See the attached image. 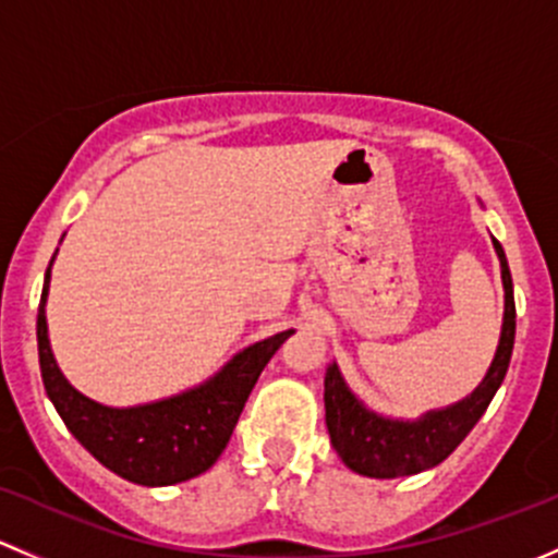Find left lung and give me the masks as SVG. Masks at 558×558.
I'll return each instance as SVG.
<instances>
[{"label": "left lung", "mask_w": 558, "mask_h": 558, "mask_svg": "<svg viewBox=\"0 0 558 558\" xmlns=\"http://www.w3.org/2000/svg\"><path fill=\"white\" fill-rule=\"evenodd\" d=\"M499 257L505 290L502 332H499L497 352L486 371L484 381L462 398L459 403L422 413L418 418H392L371 411L343 381L338 363L327 365L325 373V422L330 444L349 470L367 478H403L422 470L435 468L468 438L470 429L478 424L492 398L497 395L515 338V303L513 279H510L508 257L502 244L492 239Z\"/></svg>", "instance_id": "8db88e82"}]
</instances>
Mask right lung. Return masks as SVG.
I'll use <instances>...</instances> for the list:
<instances>
[{"label": "right lung", "mask_w": 558, "mask_h": 558, "mask_svg": "<svg viewBox=\"0 0 558 558\" xmlns=\"http://www.w3.org/2000/svg\"><path fill=\"white\" fill-rule=\"evenodd\" d=\"M53 260L45 271L37 312V349L45 392L69 433L107 470L131 484L174 486L206 473L226 451L263 367L295 330H281L241 349L215 376L180 395L129 408L101 405L66 381L50 349L45 303Z\"/></svg>", "instance_id": "right-lung-1"}]
</instances>
